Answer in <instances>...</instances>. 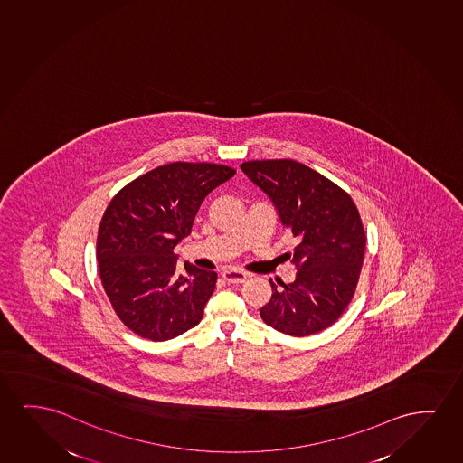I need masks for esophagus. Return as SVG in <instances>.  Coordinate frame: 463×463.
Instances as JSON below:
<instances>
[{
	"label": "esophagus",
	"mask_w": 463,
	"mask_h": 463,
	"mask_svg": "<svg viewBox=\"0 0 463 463\" xmlns=\"http://www.w3.org/2000/svg\"><path fill=\"white\" fill-rule=\"evenodd\" d=\"M248 277H250V273L241 272V270H237V269H228V270L222 272V279H226L228 283H232V285L243 283Z\"/></svg>",
	"instance_id": "obj_1"
}]
</instances>
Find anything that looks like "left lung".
Returning a JSON list of instances; mask_svg holds the SVG:
<instances>
[{"label":"left lung","mask_w":463,"mask_h":463,"mask_svg":"<svg viewBox=\"0 0 463 463\" xmlns=\"http://www.w3.org/2000/svg\"><path fill=\"white\" fill-rule=\"evenodd\" d=\"M241 167L298 239L289 253L296 281L279 288L269 279L272 298L260 308L262 321L292 336L327 329L354 298L361 277L367 237L359 210L346 191L294 159H256Z\"/></svg>","instance_id":"obj_1"}]
</instances>
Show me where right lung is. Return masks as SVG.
<instances>
[{
	"instance_id": "right-lung-1",
	"label": "right lung",
	"mask_w": 463,
	"mask_h": 463,
	"mask_svg": "<svg viewBox=\"0 0 463 463\" xmlns=\"http://www.w3.org/2000/svg\"><path fill=\"white\" fill-rule=\"evenodd\" d=\"M234 174L229 165L177 161L112 197L98 229L96 258L115 315L136 335L165 342L201 323L218 275L188 262L180 275L174 248L191 234L205 196Z\"/></svg>"
}]
</instances>
